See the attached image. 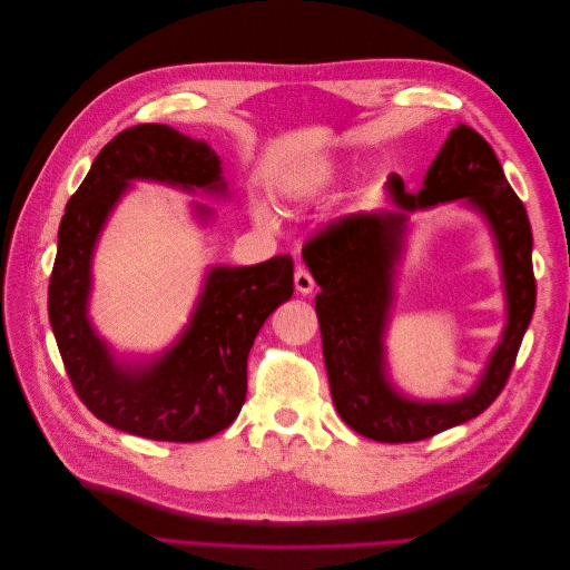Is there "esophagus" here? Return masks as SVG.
<instances>
[{
  "label": "esophagus",
  "mask_w": 570,
  "mask_h": 570,
  "mask_svg": "<svg viewBox=\"0 0 570 570\" xmlns=\"http://www.w3.org/2000/svg\"><path fill=\"white\" fill-rule=\"evenodd\" d=\"M294 285H296V292L311 294V292L315 289V281H313V276H311V271L304 268V266L296 268V271H294Z\"/></svg>",
  "instance_id": "1"
}]
</instances>
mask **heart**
Wrapping results in <instances>:
<instances>
[{
	"instance_id": "obj_1",
	"label": "heart",
	"mask_w": 570,
	"mask_h": 570,
	"mask_svg": "<svg viewBox=\"0 0 570 570\" xmlns=\"http://www.w3.org/2000/svg\"><path fill=\"white\" fill-rule=\"evenodd\" d=\"M336 174H338V169L334 165H330V161H322V165L308 167L306 171H299L294 176L292 193L296 197H304V199L315 197L322 193V189H327L336 180Z\"/></svg>"
}]
</instances>
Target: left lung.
I'll return each mask as SVG.
<instances>
[{
    "instance_id": "obj_1",
    "label": "left lung",
    "mask_w": 570,
    "mask_h": 570,
    "mask_svg": "<svg viewBox=\"0 0 570 570\" xmlns=\"http://www.w3.org/2000/svg\"><path fill=\"white\" fill-rule=\"evenodd\" d=\"M385 187L392 210L343 215L313 234L302 255L322 287L315 311L341 420L371 441L415 443L478 417L503 392L535 308L533 236L527 208L505 180L492 146L466 125L450 131L417 195L405 193L399 174H392ZM456 198L480 209L493 227L504 266L509 324L471 395L422 404L401 397L384 375L382 334L391 305L393 264L400 256L407 213Z\"/></svg>"
}]
</instances>
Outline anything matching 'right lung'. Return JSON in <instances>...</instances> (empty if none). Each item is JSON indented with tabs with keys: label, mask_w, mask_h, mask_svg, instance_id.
Listing matches in <instances>:
<instances>
[{
	"label": "right lung",
	"mask_w": 570,
	"mask_h": 570,
	"mask_svg": "<svg viewBox=\"0 0 570 570\" xmlns=\"http://www.w3.org/2000/svg\"><path fill=\"white\" fill-rule=\"evenodd\" d=\"M129 180L223 195L220 157L167 125H137L108 141L73 193L58 232L48 317L78 399L134 436L197 443L227 429L248 392V352L266 317L294 292L289 255L255 266H215L183 336L159 360L120 364L88 320L97 236ZM202 215L210 210L197 206Z\"/></svg>",
	"instance_id": "right-lung-1"
}]
</instances>
